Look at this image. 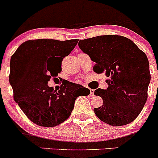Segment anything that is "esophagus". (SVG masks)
Here are the masks:
<instances>
[{
    "label": "esophagus",
    "instance_id": "34e87169",
    "mask_svg": "<svg viewBox=\"0 0 158 158\" xmlns=\"http://www.w3.org/2000/svg\"><path fill=\"white\" fill-rule=\"evenodd\" d=\"M94 92H95V90H94V89H90V95H91V96H94Z\"/></svg>",
    "mask_w": 158,
    "mask_h": 158
}]
</instances>
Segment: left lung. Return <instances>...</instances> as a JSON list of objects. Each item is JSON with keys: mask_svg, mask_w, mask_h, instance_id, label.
Wrapping results in <instances>:
<instances>
[{"mask_svg": "<svg viewBox=\"0 0 158 158\" xmlns=\"http://www.w3.org/2000/svg\"><path fill=\"white\" fill-rule=\"evenodd\" d=\"M78 45L95 62L94 71L108 77L109 87L94 92L103 100L102 106L94 109L97 117L113 126L133 122L148 98L151 74L146 54L130 39L118 35L82 40Z\"/></svg>", "mask_w": 158, "mask_h": 158, "instance_id": "1", "label": "left lung"}]
</instances>
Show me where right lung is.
<instances>
[{
    "label": "right lung",
    "mask_w": 158,
    "mask_h": 158,
    "mask_svg": "<svg viewBox=\"0 0 158 158\" xmlns=\"http://www.w3.org/2000/svg\"><path fill=\"white\" fill-rule=\"evenodd\" d=\"M79 40L60 41L38 39L23 43L10 58L9 82L14 101L33 123L54 127L71 114L76 99L90 90L79 84L66 82L59 91L49 87L51 77L62 71L61 63Z\"/></svg>",
    "instance_id": "right-lung-1"
}]
</instances>
